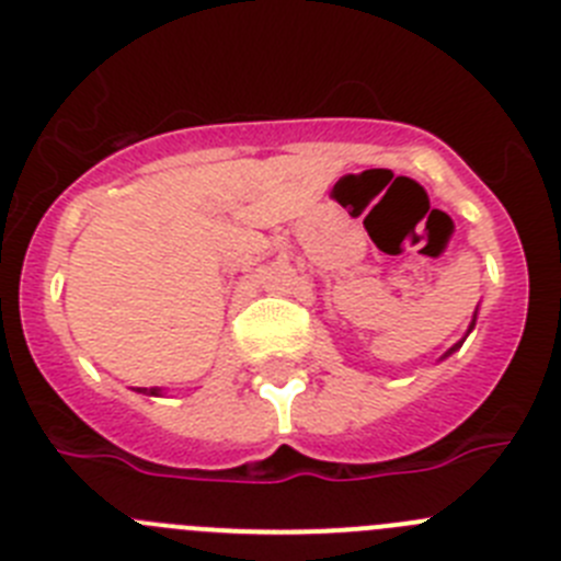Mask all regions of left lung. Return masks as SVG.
I'll return each mask as SVG.
<instances>
[{
    "mask_svg": "<svg viewBox=\"0 0 561 561\" xmlns=\"http://www.w3.org/2000/svg\"><path fill=\"white\" fill-rule=\"evenodd\" d=\"M474 320H478V314H474V317H472V323H469V331H472V329H474ZM469 331H466V334H469ZM460 345H463V340H460V342H455L453 348H449V351H447V354L440 356V359H447V356H449V354H455V351H458V348H460Z\"/></svg>",
    "mask_w": 561,
    "mask_h": 561,
    "instance_id": "8db88e82",
    "label": "left lung"
}]
</instances>
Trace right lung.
<instances>
[{"label":"right lung","instance_id":"1","mask_svg":"<svg viewBox=\"0 0 561 561\" xmlns=\"http://www.w3.org/2000/svg\"><path fill=\"white\" fill-rule=\"evenodd\" d=\"M137 393H146V396H162L160 388H137Z\"/></svg>","mask_w":561,"mask_h":561}]
</instances>
